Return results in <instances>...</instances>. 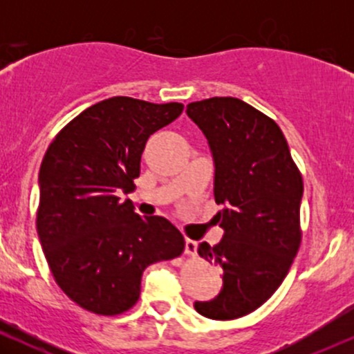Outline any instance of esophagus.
Returning a JSON list of instances; mask_svg holds the SVG:
<instances>
[{
    "instance_id": "34e87169",
    "label": "esophagus",
    "mask_w": 354,
    "mask_h": 354,
    "mask_svg": "<svg viewBox=\"0 0 354 354\" xmlns=\"http://www.w3.org/2000/svg\"><path fill=\"white\" fill-rule=\"evenodd\" d=\"M196 250H198V243L193 241V239H186V241H185L186 254L196 256Z\"/></svg>"
}]
</instances>
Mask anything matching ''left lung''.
<instances>
[{"label": "left lung", "mask_w": 354, "mask_h": 354, "mask_svg": "<svg viewBox=\"0 0 354 354\" xmlns=\"http://www.w3.org/2000/svg\"><path fill=\"white\" fill-rule=\"evenodd\" d=\"M186 115L208 140L221 205L214 221L225 231L216 246H198L223 271V288L194 310L209 319L241 318L271 298L298 253L303 178L279 126L245 101H194Z\"/></svg>", "instance_id": "1"}]
</instances>
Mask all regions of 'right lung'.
Instances as JSON below:
<instances>
[{
	"instance_id": "right-lung-1",
	"label": "right lung",
	"mask_w": 354,
	"mask_h": 354,
	"mask_svg": "<svg viewBox=\"0 0 354 354\" xmlns=\"http://www.w3.org/2000/svg\"><path fill=\"white\" fill-rule=\"evenodd\" d=\"M181 103L115 96L84 109L56 135L39 168L36 230L55 281L103 316L135 306L149 265L173 259L185 238L163 216H140L121 193L135 188L148 138Z\"/></svg>"
}]
</instances>
